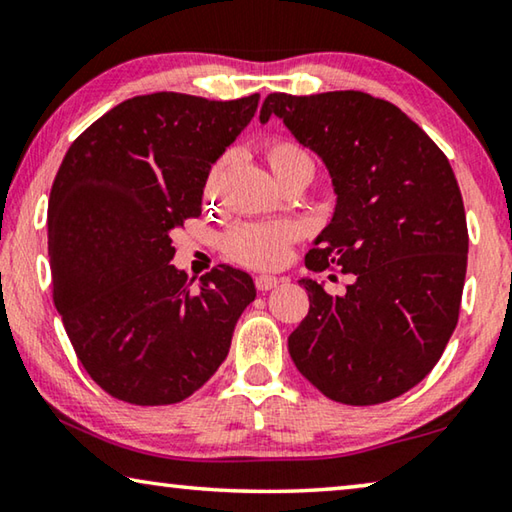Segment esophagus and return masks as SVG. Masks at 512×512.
Segmentation results:
<instances>
[{
    "label": "esophagus",
    "mask_w": 512,
    "mask_h": 512,
    "mask_svg": "<svg viewBox=\"0 0 512 512\" xmlns=\"http://www.w3.org/2000/svg\"><path fill=\"white\" fill-rule=\"evenodd\" d=\"M280 282H282L280 277H273V275H257V277H255V287H257V291H271V289H275Z\"/></svg>",
    "instance_id": "obj_1"
}]
</instances>
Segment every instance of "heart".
<instances>
[{
	"instance_id": "1",
	"label": "heart",
	"mask_w": 512,
	"mask_h": 512,
	"mask_svg": "<svg viewBox=\"0 0 512 512\" xmlns=\"http://www.w3.org/2000/svg\"><path fill=\"white\" fill-rule=\"evenodd\" d=\"M262 155L277 183L291 178H305L307 183L314 176V160L305 146L284 135H271L262 142ZM225 173V158L216 160L205 176L203 196L205 201H214L219 194ZM298 239V228L287 221L275 223H239L230 228L223 237V253L228 259L248 268L271 271L284 264L289 248Z\"/></svg>"
}]
</instances>
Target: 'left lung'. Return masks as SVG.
Listing matches in <instances>:
<instances>
[{"instance_id": "obj_1", "label": "left lung", "mask_w": 512, "mask_h": 512, "mask_svg": "<svg viewBox=\"0 0 512 512\" xmlns=\"http://www.w3.org/2000/svg\"><path fill=\"white\" fill-rule=\"evenodd\" d=\"M271 115L323 158L339 196L305 266L352 275L345 296L302 280L309 314L289 336L291 359L334 402L395 400L429 375L458 323L470 239L454 171L413 119L366 92H273L259 119Z\"/></svg>"}]
</instances>
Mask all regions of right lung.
I'll list each match as a JSON object with an SVG mask.
<instances>
[{
  "label": "right lung",
  "instance_id": "right-lung-1",
  "mask_svg": "<svg viewBox=\"0 0 512 512\" xmlns=\"http://www.w3.org/2000/svg\"><path fill=\"white\" fill-rule=\"evenodd\" d=\"M259 94L210 101L155 92L76 137L49 194L54 305L88 375L135 406L187 400L228 357L250 275L216 266L192 289L169 264L171 232L201 214L212 164Z\"/></svg>",
  "mask_w": 512,
  "mask_h": 512
}]
</instances>
